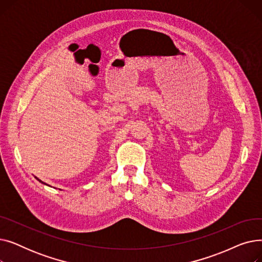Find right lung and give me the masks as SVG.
<instances>
[{"label":"right lung","mask_w":262,"mask_h":262,"mask_svg":"<svg viewBox=\"0 0 262 262\" xmlns=\"http://www.w3.org/2000/svg\"><path fill=\"white\" fill-rule=\"evenodd\" d=\"M37 180H38V178H37ZM38 181H39V182H40V183H42V184H45V183H43V182H41V181H40V180H38ZM45 185H47V184H45Z\"/></svg>","instance_id":"1"}]
</instances>
